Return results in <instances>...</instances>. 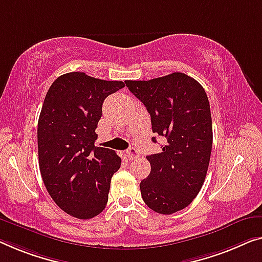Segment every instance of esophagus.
I'll return each mask as SVG.
<instances>
[{"label": "esophagus", "instance_id": "1", "mask_svg": "<svg viewBox=\"0 0 262 262\" xmlns=\"http://www.w3.org/2000/svg\"><path fill=\"white\" fill-rule=\"evenodd\" d=\"M127 156H128V159H129V160L136 159L139 156V150L136 149L135 147H130L129 149L127 150Z\"/></svg>", "mask_w": 262, "mask_h": 262}]
</instances>
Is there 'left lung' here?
I'll return each mask as SVG.
<instances>
[{
    "instance_id": "8db88e82",
    "label": "left lung",
    "mask_w": 262,
    "mask_h": 262,
    "mask_svg": "<svg viewBox=\"0 0 262 262\" xmlns=\"http://www.w3.org/2000/svg\"><path fill=\"white\" fill-rule=\"evenodd\" d=\"M150 114L162 151L147 156L150 174L140 183L142 199L159 214L186 208L200 192L213 143L210 107L202 85L183 73L148 81H124ZM156 142V138H151Z\"/></svg>"
}]
</instances>
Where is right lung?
<instances>
[{"mask_svg":"<svg viewBox=\"0 0 262 262\" xmlns=\"http://www.w3.org/2000/svg\"><path fill=\"white\" fill-rule=\"evenodd\" d=\"M124 87L81 72L58 76L45 97L37 124L38 165L47 190L62 210L87 220L106 208L121 158L96 147L102 103Z\"/></svg>","mask_w":262,"mask_h":262,"instance_id":"1","label":"right lung"}]
</instances>
